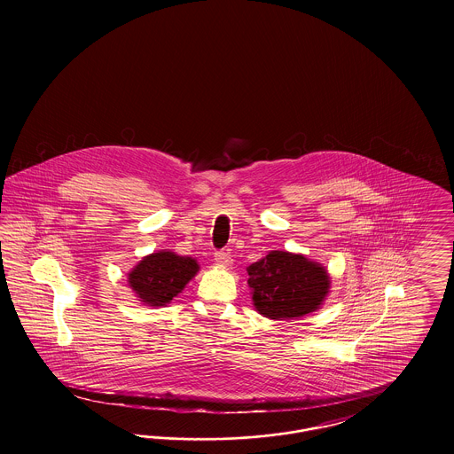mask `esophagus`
<instances>
[{"label":"esophagus","instance_id":"1","mask_svg":"<svg viewBox=\"0 0 454 454\" xmlns=\"http://www.w3.org/2000/svg\"><path fill=\"white\" fill-rule=\"evenodd\" d=\"M215 262L219 263V265H230V263H231V257H230V254H228V252L219 250V252L215 254Z\"/></svg>","mask_w":454,"mask_h":454}]
</instances>
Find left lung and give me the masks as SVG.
<instances>
[{
    "mask_svg": "<svg viewBox=\"0 0 454 454\" xmlns=\"http://www.w3.org/2000/svg\"><path fill=\"white\" fill-rule=\"evenodd\" d=\"M247 270L254 306L270 320H294L317 311L330 289L324 265L300 254L274 250Z\"/></svg>",
    "mask_w": 454,
    "mask_h": 454,
    "instance_id": "left-lung-1",
    "label": "left lung"
}]
</instances>
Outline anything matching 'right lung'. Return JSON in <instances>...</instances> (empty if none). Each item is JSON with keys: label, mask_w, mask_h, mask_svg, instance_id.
<instances>
[{"label": "right lung", "mask_w": 454, "mask_h": 454, "mask_svg": "<svg viewBox=\"0 0 454 454\" xmlns=\"http://www.w3.org/2000/svg\"><path fill=\"white\" fill-rule=\"evenodd\" d=\"M199 263L173 252H156L141 260L128 276L130 289L148 306H165L194 278Z\"/></svg>", "instance_id": "right-lung-1"}]
</instances>
